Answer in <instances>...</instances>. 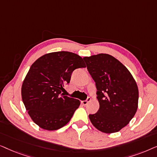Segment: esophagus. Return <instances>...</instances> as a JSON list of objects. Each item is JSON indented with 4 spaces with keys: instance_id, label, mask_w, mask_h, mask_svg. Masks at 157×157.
<instances>
[{
    "instance_id": "obj_1",
    "label": "esophagus",
    "mask_w": 157,
    "mask_h": 157,
    "mask_svg": "<svg viewBox=\"0 0 157 157\" xmlns=\"http://www.w3.org/2000/svg\"><path fill=\"white\" fill-rule=\"evenodd\" d=\"M90 101H91V98L90 97H88L86 100H84V101H81V103H82V104L83 105V106H86V105L88 104V103H89Z\"/></svg>"
}]
</instances>
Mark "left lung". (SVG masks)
<instances>
[{"label":"left lung","instance_id":"8db88e82","mask_svg":"<svg viewBox=\"0 0 157 157\" xmlns=\"http://www.w3.org/2000/svg\"><path fill=\"white\" fill-rule=\"evenodd\" d=\"M95 81L99 109L89 117L101 132H117L128 124L138 108L139 90L128 70L117 59L106 53L84 57Z\"/></svg>","mask_w":157,"mask_h":157}]
</instances>
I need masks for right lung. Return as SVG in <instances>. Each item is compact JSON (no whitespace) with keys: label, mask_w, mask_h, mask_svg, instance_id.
<instances>
[{"label":"right lung","mask_w":157,"mask_h":157,"mask_svg":"<svg viewBox=\"0 0 157 157\" xmlns=\"http://www.w3.org/2000/svg\"><path fill=\"white\" fill-rule=\"evenodd\" d=\"M76 53H47L32 64L21 88L22 100L32 120L44 129L53 131L70 121L80 101L61 93L75 69L85 68Z\"/></svg>","instance_id":"1"}]
</instances>
